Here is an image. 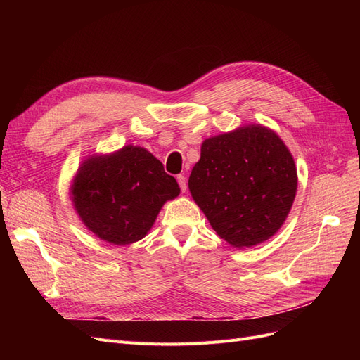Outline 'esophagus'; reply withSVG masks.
I'll return each mask as SVG.
<instances>
[{
  "label": "esophagus",
  "instance_id": "34e87169",
  "mask_svg": "<svg viewBox=\"0 0 360 360\" xmlns=\"http://www.w3.org/2000/svg\"><path fill=\"white\" fill-rule=\"evenodd\" d=\"M177 181H179V184H180V189H181V192H186V189H188V184H186V177L184 176H177Z\"/></svg>",
  "mask_w": 360,
  "mask_h": 360
}]
</instances>
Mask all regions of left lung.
I'll return each instance as SVG.
<instances>
[{
    "label": "left lung",
    "mask_w": 360,
    "mask_h": 360,
    "mask_svg": "<svg viewBox=\"0 0 360 360\" xmlns=\"http://www.w3.org/2000/svg\"><path fill=\"white\" fill-rule=\"evenodd\" d=\"M189 191L217 236L252 248L285 222L297 192L296 163L275 130L245 124L202 141Z\"/></svg>",
    "instance_id": "left-lung-1"
}]
</instances>
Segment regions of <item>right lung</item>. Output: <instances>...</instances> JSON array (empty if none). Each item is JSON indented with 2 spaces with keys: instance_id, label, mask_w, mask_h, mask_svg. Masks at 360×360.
<instances>
[{
  "instance_id": "1",
  "label": "right lung",
  "mask_w": 360,
  "mask_h": 360,
  "mask_svg": "<svg viewBox=\"0 0 360 360\" xmlns=\"http://www.w3.org/2000/svg\"><path fill=\"white\" fill-rule=\"evenodd\" d=\"M69 193L86 230L124 246L148 234L163 204L177 198L180 188L147 148L129 144L82 160Z\"/></svg>"
}]
</instances>
